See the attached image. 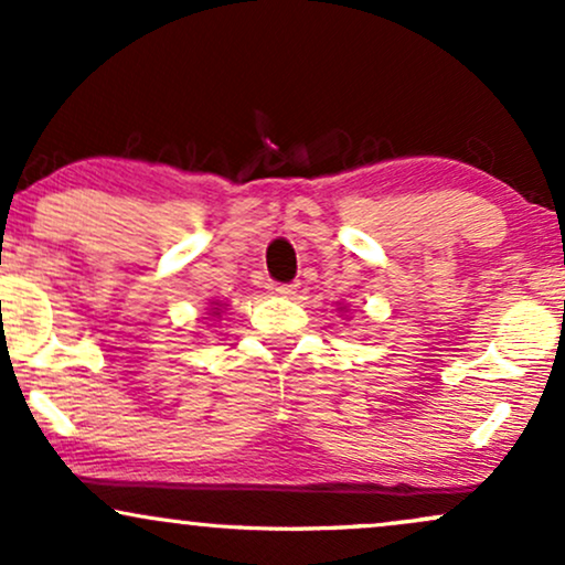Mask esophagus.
<instances>
[{
	"mask_svg": "<svg viewBox=\"0 0 565 565\" xmlns=\"http://www.w3.org/2000/svg\"><path fill=\"white\" fill-rule=\"evenodd\" d=\"M268 289L274 291V295H284V297H289V295H295L297 284H281V281H270V284H268Z\"/></svg>",
	"mask_w": 565,
	"mask_h": 565,
	"instance_id": "34e87169",
	"label": "esophagus"
}]
</instances>
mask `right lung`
<instances>
[{
  "mask_svg": "<svg viewBox=\"0 0 565 565\" xmlns=\"http://www.w3.org/2000/svg\"><path fill=\"white\" fill-rule=\"evenodd\" d=\"M212 316H220V308H212Z\"/></svg>",
  "mask_w": 565,
  "mask_h": 565,
  "instance_id": "obj_1",
  "label": "right lung"
}]
</instances>
